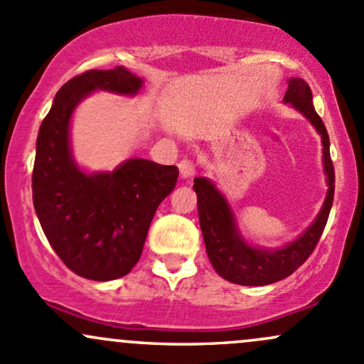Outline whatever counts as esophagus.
<instances>
[{
    "mask_svg": "<svg viewBox=\"0 0 364 364\" xmlns=\"http://www.w3.org/2000/svg\"><path fill=\"white\" fill-rule=\"evenodd\" d=\"M178 167H179V174H181V178L185 179V181H190V179L193 178L195 162L192 159H183L181 162L178 164Z\"/></svg>",
    "mask_w": 364,
    "mask_h": 364,
    "instance_id": "34e87169",
    "label": "esophagus"
}]
</instances>
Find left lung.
Listing matches in <instances>:
<instances>
[{"label": "left lung", "instance_id": "obj_1", "mask_svg": "<svg viewBox=\"0 0 364 364\" xmlns=\"http://www.w3.org/2000/svg\"><path fill=\"white\" fill-rule=\"evenodd\" d=\"M284 102L300 109L323 137V162L328 178V195L316 221L296 240L281 250H259L244 242L237 232L232 209L225 197L209 179L195 178L198 221L204 235L205 251L214 270L227 281L242 286H265L291 275L298 267L307 262L314 247L319 242L330 216L335 195V169L330 156V136L312 105V90L301 78L289 80Z\"/></svg>", "mask_w": 364, "mask_h": 364}]
</instances>
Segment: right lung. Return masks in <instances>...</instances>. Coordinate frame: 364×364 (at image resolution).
<instances>
[{"label":"right lung","mask_w":364,"mask_h":364,"mask_svg":"<svg viewBox=\"0 0 364 364\" xmlns=\"http://www.w3.org/2000/svg\"><path fill=\"white\" fill-rule=\"evenodd\" d=\"M143 85L125 68L90 70L64 83L41 122L33 167V204L64 265L92 281H113L139 262L160 202L174 190L178 167L131 159L113 172L85 174L73 162V109L92 90L136 94Z\"/></svg>","instance_id":"obj_1"}]
</instances>
